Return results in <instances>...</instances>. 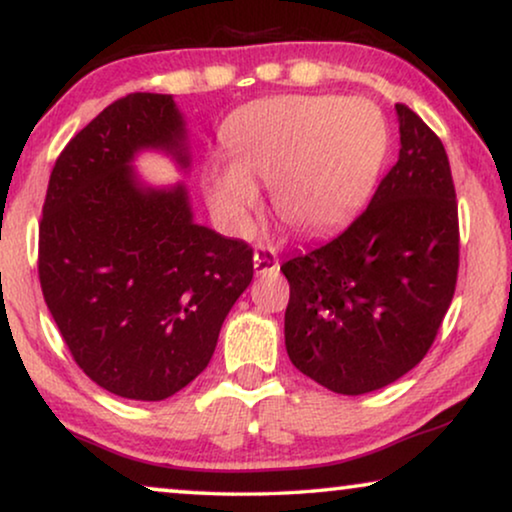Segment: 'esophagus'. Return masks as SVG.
Returning <instances> with one entry per match:
<instances>
[{
    "mask_svg": "<svg viewBox=\"0 0 512 512\" xmlns=\"http://www.w3.org/2000/svg\"><path fill=\"white\" fill-rule=\"evenodd\" d=\"M279 268V258L275 249L270 247H258L254 251V270L256 275H268V272H275Z\"/></svg>",
    "mask_w": 512,
    "mask_h": 512,
    "instance_id": "obj_1",
    "label": "esophagus"
}]
</instances>
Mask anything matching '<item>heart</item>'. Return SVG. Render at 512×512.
Instances as JSON below:
<instances>
[{"instance_id":"b5f03b06","label":"heart","mask_w":512,"mask_h":512,"mask_svg":"<svg viewBox=\"0 0 512 512\" xmlns=\"http://www.w3.org/2000/svg\"><path fill=\"white\" fill-rule=\"evenodd\" d=\"M228 165L205 174L207 202L235 233L249 228L261 193L286 226L319 235L345 223L375 186L389 151L382 111L359 97L282 95L249 104L226 128Z\"/></svg>"}]
</instances>
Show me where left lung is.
<instances>
[{
  "instance_id": "left-lung-1",
  "label": "left lung",
  "mask_w": 512,
  "mask_h": 512,
  "mask_svg": "<svg viewBox=\"0 0 512 512\" xmlns=\"http://www.w3.org/2000/svg\"><path fill=\"white\" fill-rule=\"evenodd\" d=\"M396 116L401 151L366 212L282 265L291 286L286 352L335 394H368L415 368L457 286V195L445 146L405 104Z\"/></svg>"
}]
</instances>
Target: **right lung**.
Returning a JSON list of instances; mask_svg holds the SVG:
<instances>
[{
  "label": "right lung",
  "mask_w": 512,
  "mask_h": 512,
  "mask_svg": "<svg viewBox=\"0 0 512 512\" xmlns=\"http://www.w3.org/2000/svg\"><path fill=\"white\" fill-rule=\"evenodd\" d=\"M142 151L191 167L172 95H125L65 146L39 226V279L90 380L130 401H163L207 368L254 277V251L195 223L184 181L146 184L132 165Z\"/></svg>",
  "instance_id": "1"
}]
</instances>
